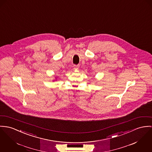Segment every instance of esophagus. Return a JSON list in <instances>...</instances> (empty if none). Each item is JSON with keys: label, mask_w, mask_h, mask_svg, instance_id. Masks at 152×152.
<instances>
[{"label": "esophagus", "mask_w": 152, "mask_h": 152, "mask_svg": "<svg viewBox=\"0 0 152 152\" xmlns=\"http://www.w3.org/2000/svg\"><path fill=\"white\" fill-rule=\"evenodd\" d=\"M79 65H74V66H73V68H74L75 70H78V69H79Z\"/></svg>", "instance_id": "esophagus-1"}]
</instances>
